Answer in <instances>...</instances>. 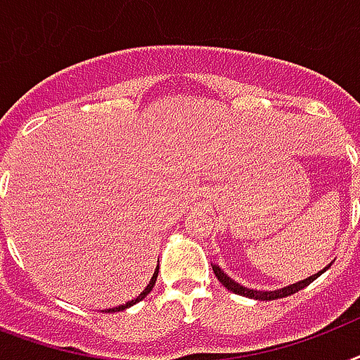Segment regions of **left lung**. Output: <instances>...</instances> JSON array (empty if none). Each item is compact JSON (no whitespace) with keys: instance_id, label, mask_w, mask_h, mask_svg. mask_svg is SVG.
<instances>
[{"instance_id":"obj_1","label":"left lung","mask_w":360,"mask_h":360,"mask_svg":"<svg viewBox=\"0 0 360 360\" xmlns=\"http://www.w3.org/2000/svg\"><path fill=\"white\" fill-rule=\"evenodd\" d=\"M325 269L321 271V273L310 276V278L301 280V282H297V284H291V285H288V288H282V290H274V291H256V290H248V288H243L240 284L233 282V280H231L228 274H224V271H222L220 267H217V265H213V273H214V276L219 278L220 284L224 285V288H228L230 291H233V293H237V295L248 297V299H256V301H274V299H282V297L293 295V293H297V291H301L302 288H307L308 284H312L314 280L318 278L319 274L325 273Z\"/></svg>"}]
</instances>
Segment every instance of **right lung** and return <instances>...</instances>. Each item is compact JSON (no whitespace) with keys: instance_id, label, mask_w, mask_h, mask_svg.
Returning a JSON list of instances; mask_svg holds the SVG:
<instances>
[{"instance_id":"obj_1","label":"right lung","mask_w":360,"mask_h":360,"mask_svg":"<svg viewBox=\"0 0 360 360\" xmlns=\"http://www.w3.org/2000/svg\"><path fill=\"white\" fill-rule=\"evenodd\" d=\"M157 276H158V267L155 269V274H153V278L149 280V284H147L146 290L141 291L140 295L136 297L134 301H129V302H127V304H121V307H117V308H110V310H106V312H120V310H124V308H129V307H132V304H136V302H140L141 299H146L147 293H149V291L153 290V285H155V282H157Z\"/></svg>"}]
</instances>
